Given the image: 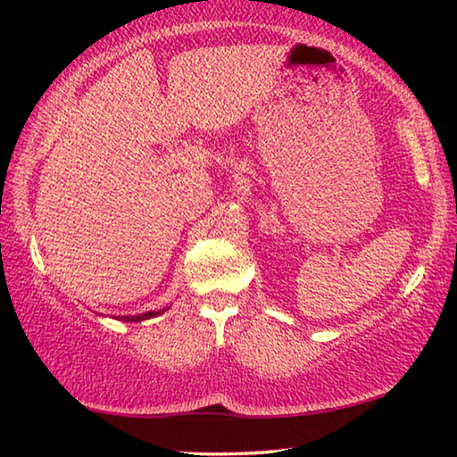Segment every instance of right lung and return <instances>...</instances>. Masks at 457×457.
<instances>
[{"label":"right lung","instance_id":"right-lung-1","mask_svg":"<svg viewBox=\"0 0 457 457\" xmlns=\"http://www.w3.org/2000/svg\"><path fill=\"white\" fill-rule=\"evenodd\" d=\"M161 312H165V311H151V312H145V314H137V316H122V320H129V322H141V320H145V319H153V316H157V314H161Z\"/></svg>","mask_w":457,"mask_h":457}]
</instances>
